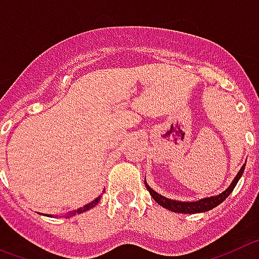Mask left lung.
Listing matches in <instances>:
<instances>
[{
	"mask_svg": "<svg viewBox=\"0 0 259 259\" xmlns=\"http://www.w3.org/2000/svg\"><path fill=\"white\" fill-rule=\"evenodd\" d=\"M245 169V164L241 167V169L238 170V173L236 175V177L233 179V181L231 183V185L224 190L223 193H220L219 195H215V197H208V198H203V199H199V201L195 202H181V201H175V199H169V198L163 197L161 194L156 193L155 190H152L150 186L147 185V183L145 181L146 188L150 192L151 197L154 198V201L157 202V203L160 204L161 207L167 208V210L173 211V212H179V213H197V212H204V211L212 210L213 207H217L219 206L222 202L228 197L232 190L235 189L236 184L238 183V180L240 177L242 176V173H244Z\"/></svg>",
	"mask_w": 259,
	"mask_h": 259,
	"instance_id": "left-lung-1",
	"label": "left lung"
}]
</instances>
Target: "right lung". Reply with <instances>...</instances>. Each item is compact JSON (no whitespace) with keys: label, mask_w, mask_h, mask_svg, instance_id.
I'll return each instance as SVG.
<instances>
[{"label":"right lung","mask_w":259,"mask_h":259,"mask_svg":"<svg viewBox=\"0 0 259 259\" xmlns=\"http://www.w3.org/2000/svg\"><path fill=\"white\" fill-rule=\"evenodd\" d=\"M100 201V197H98L96 198V199H94V201H91L90 202V203H87L86 206H83V207H80V208H78V210H74L73 212H70L69 213V215H75V213H82V212H84V211H87V210H90V208H92V207H95L96 204H98V202ZM48 217H52V215H48Z\"/></svg>","instance_id":"1"}]
</instances>
